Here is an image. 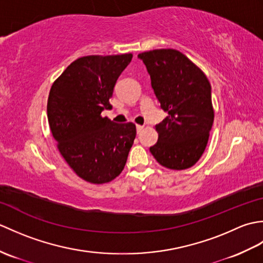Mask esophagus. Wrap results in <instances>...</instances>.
<instances>
[{"label":"esophagus","instance_id":"34e87169","mask_svg":"<svg viewBox=\"0 0 263 263\" xmlns=\"http://www.w3.org/2000/svg\"><path fill=\"white\" fill-rule=\"evenodd\" d=\"M142 130H143V126H142V125H137V131H138V133H140Z\"/></svg>","mask_w":263,"mask_h":263}]
</instances>
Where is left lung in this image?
I'll use <instances>...</instances> for the list:
<instances>
[{
  "label": "left lung",
  "instance_id": "8db88e82",
  "mask_svg": "<svg viewBox=\"0 0 263 263\" xmlns=\"http://www.w3.org/2000/svg\"><path fill=\"white\" fill-rule=\"evenodd\" d=\"M138 58L146 65L160 107L168 113L156 124L158 141L150 153L167 168H190L202 156L214 123L210 83L176 49H154Z\"/></svg>",
  "mask_w": 263,
  "mask_h": 263
}]
</instances>
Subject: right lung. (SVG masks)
Segmentation results:
<instances>
[{
  "label": "right lung",
  "instance_id": "obj_1",
  "mask_svg": "<svg viewBox=\"0 0 263 263\" xmlns=\"http://www.w3.org/2000/svg\"><path fill=\"white\" fill-rule=\"evenodd\" d=\"M132 54L89 55L72 62L53 83L47 102L49 127L61 155L78 176L95 184L121 174L136 139L133 123L102 117Z\"/></svg>",
  "mask_w": 263,
  "mask_h": 263
}]
</instances>
